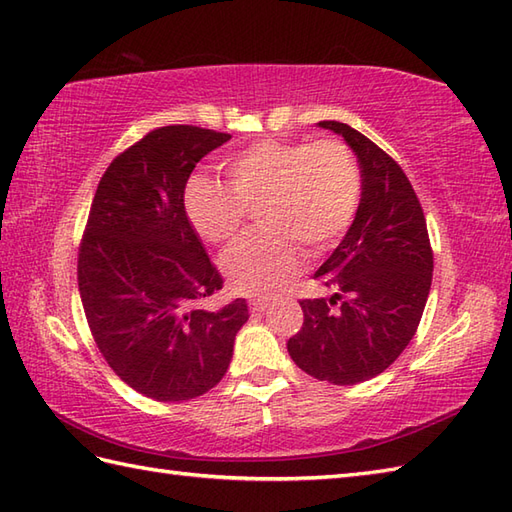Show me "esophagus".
Instances as JSON below:
<instances>
[{
  "instance_id": "1",
  "label": "esophagus",
  "mask_w": 512,
  "mask_h": 512,
  "mask_svg": "<svg viewBox=\"0 0 512 512\" xmlns=\"http://www.w3.org/2000/svg\"><path fill=\"white\" fill-rule=\"evenodd\" d=\"M269 304L271 302L267 298H254V300H249V309H252V313H263L269 309Z\"/></svg>"
}]
</instances>
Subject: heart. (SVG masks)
<instances>
[{
  "instance_id": "heart-1",
  "label": "heart",
  "mask_w": 512,
  "mask_h": 512,
  "mask_svg": "<svg viewBox=\"0 0 512 512\" xmlns=\"http://www.w3.org/2000/svg\"><path fill=\"white\" fill-rule=\"evenodd\" d=\"M230 190L195 179L186 212L197 234L212 245L230 243L258 210L260 230L245 236L221 260L232 291L271 295L300 274L304 252H331L355 223L361 173L339 140L256 142L225 166Z\"/></svg>"
}]
</instances>
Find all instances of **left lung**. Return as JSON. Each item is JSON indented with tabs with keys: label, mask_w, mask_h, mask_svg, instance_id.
I'll list each match as a JSON object with an SVG mask.
<instances>
[{
	"label": "left lung",
	"mask_w": 512,
	"mask_h": 512,
	"mask_svg": "<svg viewBox=\"0 0 512 512\" xmlns=\"http://www.w3.org/2000/svg\"><path fill=\"white\" fill-rule=\"evenodd\" d=\"M320 127L342 135L361 168V203L344 241L315 271L331 291L300 300L304 324L291 359L311 377L355 385L399 359L423 317L434 271L423 208L392 157L344 122Z\"/></svg>",
	"instance_id": "1"
}]
</instances>
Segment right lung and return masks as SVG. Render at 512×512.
Here are the masks:
<instances>
[{"label":"right lung","mask_w":512,"mask_h":512,"mask_svg":"<svg viewBox=\"0 0 512 512\" xmlns=\"http://www.w3.org/2000/svg\"><path fill=\"white\" fill-rule=\"evenodd\" d=\"M230 133L170 124L122 151L100 177L78 247V291L109 368L149 399L190 401L227 372L247 302L223 289L188 221L184 192L201 157Z\"/></svg>","instance_id":"1"}]
</instances>
